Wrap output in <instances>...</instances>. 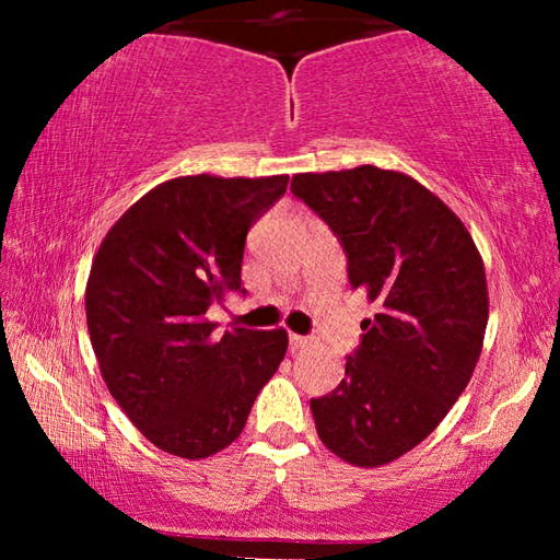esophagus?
<instances>
[{
  "mask_svg": "<svg viewBox=\"0 0 560 560\" xmlns=\"http://www.w3.org/2000/svg\"><path fill=\"white\" fill-rule=\"evenodd\" d=\"M289 346H291V350H293V353H296V350H303V348H308V346H311V338H306V336H296V334H291V336H289Z\"/></svg>",
  "mask_w": 560,
  "mask_h": 560,
  "instance_id": "1",
  "label": "esophagus"
}]
</instances>
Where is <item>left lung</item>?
I'll use <instances>...</instances> for the list:
<instances>
[{
  "label": "left lung",
  "instance_id": "left-lung-1",
  "mask_svg": "<svg viewBox=\"0 0 560 560\" xmlns=\"http://www.w3.org/2000/svg\"><path fill=\"white\" fill-rule=\"evenodd\" d=\"M291 192L338 236L350 287L381 306L343 381L311 400L316 432L343 462L381 467L428 438L471 381L489 320L485 261L459 217L395 170L301 173Z\"/></svg>",
  "mask_w": 560,
  "mask_h": 560
}]
</instances>
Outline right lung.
Wrapping results in <instances>:
<instances>
[{
  "instance_id": "add662e5",
  "label": "right lung",
  "mask_w": 560,
  "mask_h": 560,
  "mask_svg": "<svg viewBox=\"0 0 560 560\" xmlns=\"http://www.w3.org/2000/svg\"><path fill=\"white\" fill-rule=\"evenodd\" d=\"M289 175H187L150 189L110 226L86 283L91 346L110 395L167 454L205 459L240 438L279 371L283 328L214 334L207 308L242 291L249 226Z\"/></svg>"
}]
</instances>
